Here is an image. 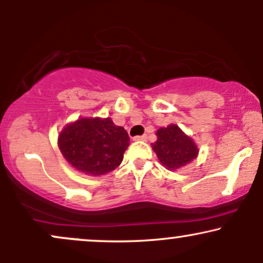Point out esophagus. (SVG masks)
<instances>
[{
    "label": "esophagus",
    "mask_w": 263,
    "mask_h": 263,
    "mask_svg": "<svg viewBox=\"0 0 263 263\" xmlns=\"http://www.w3.org/2000/svg\"><path fill=\"white\" fill-rule=\"evenodd\" d=\"M134 141H147V136H136Z\"/></svg>",
    "instance_id": "1"
}]
</instances>
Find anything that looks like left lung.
Listing matches in <instances>:
<instances>
[{
    "label": "left lung",
    "mask_w": 263,
    "mask_h": 263,
    "mask_svg": "<svg viewBox=\"0 0 263 263\" xmlns=\"http://www.w3.org/2000/svg\"><path fill=\"white\" fill-rule=\"evenodd\" d=\"M156 136L157 141L151 146L159 162L168 171H177L185 167L199 155L197 143L174 123L158 128Z\"/></svg>",
    "instance_id": "obj_1"
}]
</instances>
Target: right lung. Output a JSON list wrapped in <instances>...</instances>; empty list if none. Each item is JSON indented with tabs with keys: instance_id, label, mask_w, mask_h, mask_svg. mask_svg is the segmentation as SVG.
I'll return each mask as SVG.
<instances>
[{
	"instance_id": "right-lung-1",
	"label": "right lung",
	"mask_w": 263,
	"mask_h": 263,
	"mask_svg": "<svg viewBox=\"0 0 263 263\" xmlns=\"http://www.w3.org/2000/svg\"><path fill=\"white\" fill-rule=\"evenodd\" d=\"M128 146L126 129L110 117H80L65 125L58 136L65 161L86 176L100 177L116 170Z\"/></svg>"
}]
</instances>
